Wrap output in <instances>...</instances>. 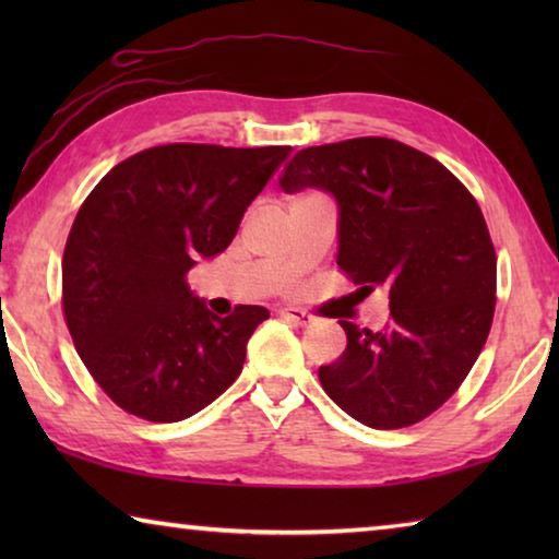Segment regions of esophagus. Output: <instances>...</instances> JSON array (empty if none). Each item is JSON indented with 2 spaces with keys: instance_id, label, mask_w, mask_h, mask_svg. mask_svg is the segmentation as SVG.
Here are the masks:
<instances>
[{
  "instance_id": "1",
  "label": "esophagus",
  "mask_w": 559,
  "mask_h": 559,
  "mask_svg": "<svg viewBox=\"0 0 559 559\" xmlns=\"http://www.w3.org/2000/svg\"><path fill=\"white\" fill-rule=\"evenodd\" d=\"M278 316L286 318L288 323H296V325H310L316 320L313 313H308V310H302V308H293V306L281 308Z\"/></svg>"
}]
</instances>
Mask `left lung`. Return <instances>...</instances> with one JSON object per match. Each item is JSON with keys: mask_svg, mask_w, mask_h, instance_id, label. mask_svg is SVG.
Wrapping results in <instances>:
<instances>
[{"mask_svg": "<svg viewBox=\"0 0 559 559\" xmlns=\"http://www.w3.org/2000/svg\"><path fill=\"white\" fill-rule=\"evenodd\" d=\"M306 187L337 200L340 271L365 296H390L382 330L340 320L347 347L320 367V384L365 427H412L459 390L493 325L498 259L484 212L439 159L390 138L300 150L281 189Z\"/></svg>", "mask_w": 559, "mask_h": 559, "instance_id": "1", "label": "left lung"}]
</instances>
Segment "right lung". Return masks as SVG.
<instances>
[{
    "mask_svg": "<svg viewBox=\"0 0 559 559\" xmlns=\"http://www.w3.org/2000/svg\"><path fill=\"white\" fill-rule=\"evenodd\" d=\"M288 155V145H157L122 159L81 204L61 263L63 318L120 409L182 421L241 374L246 343L269 310L214 316L187 273L231 243Z\"/></svg>",
    "mask_w": 559,
    "mask_h": 559,
    "instance_id": "obj_1",
    "label": "right lung"
}]
</instances>
